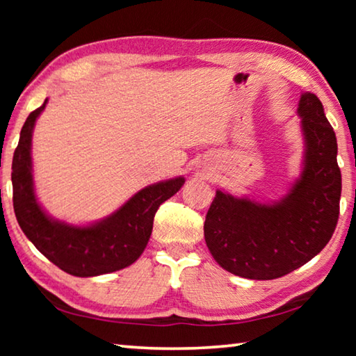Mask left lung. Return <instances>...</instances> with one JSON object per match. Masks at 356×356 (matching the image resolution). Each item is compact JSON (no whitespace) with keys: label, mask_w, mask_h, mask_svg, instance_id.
<instances>
[{"label":"left lung","mask_w":356,"mask_h":356,"mask_svg":"<svg viewBox=\"0 0 356 356\" xmlns=\"http://www.w3.org/2000/svg\"><path fill=\"white\" fill-rule=\"evenodd\" d=\"M297 113L305 152L287 195L259 202L216 190L204 237L229 273L261 281L281 278L317 256L333 236L342 188L334 130L316 94H301Z\"/></svg>","instance_id":"left-lung-1"}]
</instances>
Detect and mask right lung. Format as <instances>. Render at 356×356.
<instances>
[{"mask_svg": "<svg viewBox=\"0 0 356 356\" xmlns=\"http://www.w3.org/2000/svg\"><path fill=\"white\" fill-rule=\"evenodd\" d=\"M47 102L48 99L26 118L12 160L17 221L35 248L65 273L88 278L129 267L146 248L156 210L182 188L185 177L147 185L116 212L91 225L76 226L53 218L35 196L31 159L34 125Z\"/></svg>", "mask_w": 356, "mask_h": 356, "instance_id": "right-lung-1", "label": "right lung"}]
</instances>
